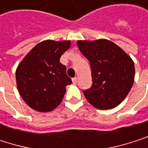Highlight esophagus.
<instances>
[{"mask_svg": "<svg viewBox=\"0 0 148 148\" xmlns=\"http://www.w3.org/2000/svg\"><path fill=\"white\" fill-rule=\"evenodd\" d=\"M72 81H73V83H77V77L73 78V79H72Z\"/></svg>", "mask_w": 148, "mask_h": 148, "instance_id": "obj_1", "label": "esophagus"}]
</instances>
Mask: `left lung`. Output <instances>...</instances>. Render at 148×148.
I'll use <instances>...</instances> for the list:
<instances>
[{"mask_svg":"<svg viewBox=\"0 0 148 148\" xmlns=\"http://www.w3.org/2000/svg\"><path fill=\"white\" fill-rule=\"evenodd\" d=\"M78 47L89 60L93 84L83 94L88 101L101 110L121 104L134 81V63L131 57L114 42L101 39L78 40Z\"/></svg>","mask_w":148,"mask_h":148,"instance_id":"8db88e82","label":"left lung"}]
</instances>
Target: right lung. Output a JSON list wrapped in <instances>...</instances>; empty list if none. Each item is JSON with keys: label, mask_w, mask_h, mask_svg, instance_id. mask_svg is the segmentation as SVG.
Listing matches in <instances>:
<instances>
[{"label": "right lung", "mask_w": 148, "mask_h": 148, "mask_svg": "<svg viewBox=\"0 0 148 148\" xmlns=\"http://www.w3.org/2000/svg\"><path fill=\"white\" fill-rule=\"evenodd\" d=\"M70 44V40L41 41L19 64L15 72L18 91L31 108L49 112L60 104L72 81L60 58Z\"/></svg>", "instance_id": "add662e5"}]
</instances>
